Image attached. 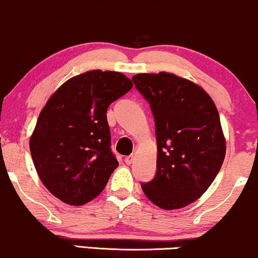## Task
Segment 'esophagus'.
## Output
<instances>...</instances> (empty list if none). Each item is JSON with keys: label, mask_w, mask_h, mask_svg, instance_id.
Returning a JSON list of instances; mask_svg holds the SVG:
<instances>
[{"label": "esophagus", "mask_w": 258, "mask_h": 258, "mask_svg": "<svg viewBox=\"0 0 258 258\" xmlns=\"http://www.w3.org/2000/svg\"><path fill=\"white\" fill-rule=\"evenodd\" d=\"M124 161H125L126 164H132L133 161H134V155H129V156H126L124 158Z\"/></svg>", "instance_id": "34e87169"}]
</instances>
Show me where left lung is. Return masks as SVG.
I'll return each instance as SVG.
<instances>
[{
    "label": "left lung",
    "mask_w": 258,
    "mask_h": 258,
    "mask_svg": "<svg viewBox=\"0 0 258 258\" xmlns=\"http://www.w3.org/2000/svg\"><path fill=\"white\" fill-rule=\"evenodd\" d=\"M133 82L149 102L156 128V175L142 190L162 209H179L207 191L223 164L217 108L200 86L174 74H137Z\"/></svg>",
    "instance_id": "8db88e82"
}]
</instances>
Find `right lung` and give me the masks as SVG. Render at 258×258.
<instances>
[{"label": "right lung", "instance_id": "1", "mask_svg": "<svg viewBox=\"0 0 258 258\" xmlns=\"http://www.w3.org/2000/svg\"><path fill=\"white\" fill-rule=\"evenodd\" d=\"M132 88L121 73L90 70L63 83L42 109L30 153L42 183L62 202L82 206L107 185L118 165L107 110Z\"/></svg>", "mask_w": 258, "mask_h": 258}]
</instances>
